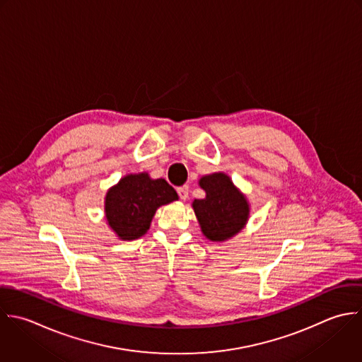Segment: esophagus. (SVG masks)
Returning <instances> with one entry per match:
<instances>
[{
	"label": "esophagus",
	"mask_w": 362,
	"mask_h": 362,
	"mask_svg": "<svg viewBox=\"0 0 362 362\" xmlns=\"http://www.w3.org/2000/svg\"><path fill=\"white\" fill-rule=\"evenodd\" d=\"M177 193L180 196L182 200H186L189 197V186H182V187H177Z\"/></svg>",
	"instance_id": "esophagus-1"
}]
</instances>
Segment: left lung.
I'll return each mask as SVG.
<instances>
[{"label":"left lung","mask_w":362,"mask_h":362,"mask_svg":"<svg viewBox=\"0 0 362 362\" xmlns=\"http://www.w3.org/2000/svg\"><path fill=\"white\" fill-rule=\"evenodd\" d=\"M199 186L204 199H194L192 207L203 235L213 243H224L241 233L251 213L247 196L224 172L204 175Z\"/></svg>","instance_id":"8db88e82"}]
</instances>
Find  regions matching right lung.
<instances>
[{"mask_svg":"<svg viewBox=\"0 0 362 362\" xmlns=\"http://www.w3.org/2000/svg\"><path fill=\"white\" fill-rule=\"evenodd\" d=\"M177 199L165 179H152L148 172L129 173L107 190L105 220L118 240H138L148 233L156 210Z\"/></svg>","mask_w":362,"mask_h":362,"instance_id":"1","label":"right lung"}]
</instances>
